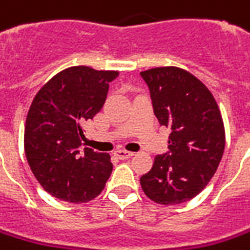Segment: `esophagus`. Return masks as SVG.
<instances>
[{"instance_id": "obj_1", "label": "esophagus", "mask_w": 250, "mask_h": 250, "mask_svg": "<svg viewBox=\"0 0 250 250\" xmlns=\"http://www.w3.org/2000/svg\"><path fill=\"white\" fill-rule=\"evenodd\" d=\"M115 154L118 156L119 159H122V160H125V159H130V157L134 156L132 152H128V150H125V149H118V150L115 152Z\"/></svg>"}]
</instances>
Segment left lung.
Instances as JSON below:
<instances>
[{"label":"left lung","mask_w":250,"mask_h":250,"mask_svg":"<svg viewBox=\"0 0 250 250\" xmlns=\"http://www.w3.org/2000/svg\"><path fill=\"white\" fill-rule=\"evenodd\" d=\"M141 76L159 123L171 128L168 152L154 157L152 169L141 176V186L154 203H186L208 185L225 152L218 104L207 86L182 68H152Z\"/></svg>","instance_id":"left-lung-1"}]
</instances>
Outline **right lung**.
<instances>
[{"mask_svg":"<svg viewBox=\"0 0 250 250\" xmlns=\"http://www.w3.org/2000/svg\"><path fill=\"white\" fill-rule=\"evenodd\" d=\"M118 71L79 65L54 75L37 93L25 119L24 150L41 186L59 200L87 203L111 176L108 153L81 150L83 125L101 111Z\"/></svg>","mask_w":250,"mask_h":250,"instance_id":"right-lung-1","label":"right lung"}]
</instances>
